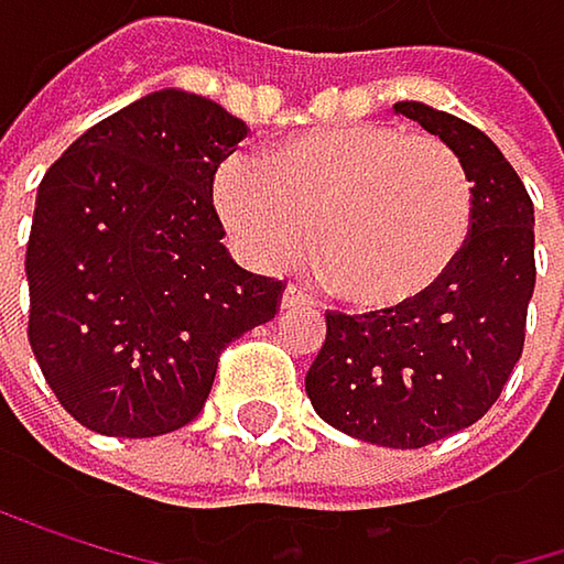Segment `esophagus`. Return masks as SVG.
<instances>
[{
	"mask_svg": "<svg viewBox=\"0 0 564 564\" xmlns=\"http://www.w3.org/2000/svg\"><path fill=\"white\" fill-rule=\"evenodd\" d=\"M280 307H284V311L314 307V297H311V294H304L301 288H288V291H284V297H280Z\"/></svg>",
	"mask_w": 564,
	"mask_h": 564,
	"instance_id": "esophagus-1",
	"label": "esophagus"
}]
</instances>
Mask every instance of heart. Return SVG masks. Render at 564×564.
I'll return each mask as SVG.
<instances>
[{
    "label": "heart",
    "instance_id": "1",
    "mask_svg": "<svg viewBox=\"0 0 564 564\" xmlns=\"http://www.w3.org/2000/svg\"><path fill=\"white\" fill-rule=\"evenodd\" d=\"M214 199L267 270L297 263L314 234L321 280L357 311L434 291L465 250L475 207L468 170L445 143L384 123L297 133L263 166L230 156Z\"/></svg>",
    "mask_w": 564,
    "mask_h": 564
}]
</instances>
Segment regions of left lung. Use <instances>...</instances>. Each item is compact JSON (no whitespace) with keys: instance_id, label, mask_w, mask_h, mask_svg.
Wrapping results in <instances>:
<instances>
[{"instance_id":"1","label":"left lung","mask_w":564,"mask_h":564,"mask_svg":"<svg viewBox=\"0 0 564 564\" xmlns=\"http://www.w3.org/2000/svg\"><path fill=\"white\" fill-rule=\"evenodd\" d=\"M394 112L465 163L475 183L471 230L455 267L424 297L394 311H327L307 398L350 437L424 448L485 417L518 365L535 291V207L478 127L424 102H394Z\"/></svg>"}]
</instances>
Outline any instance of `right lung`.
<instances>
[{
	"label": "right lung",
	"instance_id": "obj_1",
	"mask_svg": "<svg viewBox=\"0 0 564 564\" xmlns=\"http://www.w3.org/2000/svg\"><path fill=\"white\" fill-rule=\"evenodd\" d=\"M243 137L214 99L163 89L86 130L39 183L29 344L89 431L189 424L227 344L280 311L284 280L237 267L220 243L214 176Z\"/></svg>",
	"mask_w": 564,
	"mask_h": 564
}]
</instances>
